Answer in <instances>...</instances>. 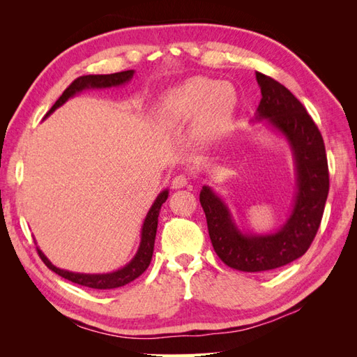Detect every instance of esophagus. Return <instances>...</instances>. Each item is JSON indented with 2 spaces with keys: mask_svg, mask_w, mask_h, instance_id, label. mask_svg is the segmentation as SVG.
Returning a JSON list of instances; mask_svg holds the SVG:
<instances>
[{
  "mask_svg": "<svg viewBox=\"0 0 357 357\" xmlns=\"http://www.w3.org/2000/svg\"><path fill=\"white\" fill-rule=\"evenodd\" d=\"M188 183H189V178H188L186 176L180 174V176H176L174 178H172V188H174V189L185 188V186L188 185Z\"/></svg>",
  "mask_w": 357,
  "mask_h": 357,
  "instance_id": "1",
  "label": "esophagus"
}]
</instances>
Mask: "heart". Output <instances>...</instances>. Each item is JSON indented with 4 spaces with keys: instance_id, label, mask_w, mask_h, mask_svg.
<instances>
[{
    "instance_id": "heart-1",
    "label": "heart",
    "mask_w": 357,
    "mask_h": 357,
    "mask_svg": "<svg viewBox=\"0 0 357 357\" xmlns=\"http://www.w3.org/2000/svg\"><path fill=\"white\" fill-rule=\"evenodd\" d=\"M238 107V93L229 83L192 77L172 89L167 110L176 121H192L201 116L204 137H215L229 125Z\"/></svg>"
}]
</instances>
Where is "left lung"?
<instances>
[{
    "mask_svg": "<svg viewBox=\"0 0 357 357\" xmlns=\"http://www.w3.org/2000/svg\"><path fill=\"white\" fill-rule=\"evenodd\" d=\"M262 98L256 121H266L291 149L296 168V197L286 223L274 234H243L226 205L204 186V208L214 252L228 266L261 273L284 266L304 255L319 231L329 192L325 143L317 125L296 96L277 80L256 73Z\"/></svg>",
    "mask_w": 357,
    "mask_h": 357,
    "instance_id": "left-lung-1",
    "label": "left lung"
}]
</instances>
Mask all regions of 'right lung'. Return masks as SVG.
Wrapping results in <instances>:
<instances>
[{
	"mask_svg": "<svg viewBox=\"0 0 357 357\" xmlns=\"http://www.w3.org/2000/svg\"><path fill=\"white\" fill-rule=\"evenodd\" d=\"M134 70H128V71H121V73H114V74H91V75H82V77L75 79L68 88L63 91V93L59 96V100L53 104L52 109L47 112L46 117L55 112L58 107H61L63 102L68 101V98L74 96L75 93H79L84 89H102V88H112V86H121L123 83H128L132 79ZM168 198V190H162L158 198L155 199L153 205L150 207L144 223H143V229H142V241H139V247L134 256V259L128 265L123 268L117 269L114 273L109 274H80V273H71L66 271V269H59L55 265H53L49 259L45 256L40 248L38 255L41 257V261L46 264L49 269H52L53 273H56L62 278H67L73 283H77L84 287H91V289H116V287H122L128 283L134 282L137 277L142 275L147 266L150 265V261H152L153 256V247H155V238H156V229H158V218H159V211L162 204H164Z\"/></svg>",
	"mask_w": 357,
	"mask_h": 357,
	"instance_id": "add662e5",
	"label": "right lung"
}]
</instances>
